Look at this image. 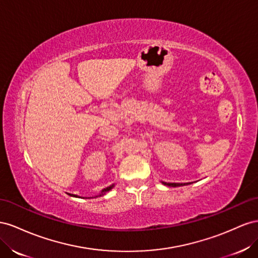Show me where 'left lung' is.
<instances>
[{
	"mask_svg": "<svg viewBox=\"0 0 258 258\" xmlns=\"http://www.w3.org/2000/svg\"><path fill=\"white\" fill-rule=\"evenodd\" d=\"M162 183L165 186L168 187H179V186H185V185H189L191 182H183V183H179V182H165V181H162Z\"/></svg>",
	"mask_w": 258,
	"mask_h": 258,
	"instance_id": "left-lung-1",
	"label": "left lung"
}]
</instances>
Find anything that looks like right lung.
<instances>
[{
  "mask_svg": "<svg viewBox=\"0 0 258 258\" xmlns=\"http://www.w3.org/2000/svg\"><path fill=\"white\" fill-rule=\"evenodd\" d=\"M113 187H114V185H111V186H109V187H107V188H105V189H102V190H101V192H100L98 196H96V197H101V196H104L106 192H108V191L111 190ZM68 195H70V194H68ZM70 196H71V197H76V198H81V197H78V196H76V195H70Z\"/></svg>",
  "mask_w": 258,
  "mask_h": 258,
  "instance_id": "right-lung-1",
  "label": "right lung"
}]
</instances>
